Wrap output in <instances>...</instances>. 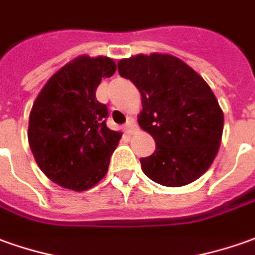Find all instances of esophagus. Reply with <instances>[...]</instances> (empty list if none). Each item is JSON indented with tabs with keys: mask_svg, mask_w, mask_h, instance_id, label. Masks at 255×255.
Masks as SVG:
<instances>
[{
	"mask_svg": "<svg viewBox=\"0 0 255 255\" xmlns=\"http://www.w3.org/2000/svg\"><path fill=\"white\" fill-rule=\"evenodd\" d=\"M136 129H137V126H136V124H134V121L130 118V119L126 122V125H125V130H126V133L131 134V133L136 130Z\"/></svg>",
	"mask_w": 255,
	"mask_h": 255,
	"instance_id": "esophagus-1",
	"label": "esophagus"
}]
</instances>
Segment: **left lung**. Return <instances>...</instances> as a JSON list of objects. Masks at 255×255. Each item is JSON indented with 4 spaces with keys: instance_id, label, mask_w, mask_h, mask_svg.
Segmentation results:
<instances>
[{
    "instance_id": "8db88e82",
    "label": "left lung",
    "mask_w": 255,
    "mask_h": 255,
    "mask_svg": "<svg viewBox=\"0 0 255 255\" xmlns=\"http://www.w3.org/2000/svg\"><path fill=\"white\" fill-rule=\"evenodd\" d=\"M118 72L140 91L138 125L155 141L150 157L140 158L145 176L180 187L204 175L224 131V112L204 79L182 59L159 52L124 58Z\"/></svg>"
}]
</instances>
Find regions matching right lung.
Returning <instances> with one entry per match:
<instances>
[{
    "label": "right lung",
    "instance_id": "obj_1",
    "mask_svg": "<svg viewBox=\"0 0 255 255\" xmlns=\"http://www.w3.org/2000/svg\"><path fill=\"white\" fill-rule=\"evenodd\" d=\"M117 71L110 57L79 55L44 84L33 103L27 140L38 168L61 187L84 191L108 172L122 131L107 128L96 90Z\"/></svg>",
    "mask_w": 255,
    "mask_h": 255
}]
</instances>
